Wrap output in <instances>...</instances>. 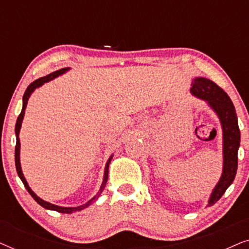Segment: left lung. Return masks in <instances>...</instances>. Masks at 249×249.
Segmentation results:
<instances>
[{"label":"left lung","instance_id":"1","mask_svg":"<svg viewBox=\"0 0 249 249\" xmlns=\"http://www.w3.org/2000/svg\"><path fill=\"white\" fill-rule=\"evenodd\" d=\"M190 93L205 101L220 119L223 135V169L219 182L211 194L207 206L219 200L231 183L238 168V149L240 146V130L237 113L230 97L212 80L197 77L192 83Z\"/></svg>","mask_w":249,"mask_h":249}]
</instances>
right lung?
<instances>
[{
	"label": "right lung",
	"instance_id": "1",
	"mask_svg": "<svg viewBox=\"0 0 249 249\" xmlns=\"http://www.w3.org/2000/svg\"><path fill=\"white\" fill-rule=\"evenodd\" d=\"M69 70V68H63V69H60L55 71V72H52L50 74H47L45 77H42L39 78V79H37L34 81L29 85L28 87H27V89L25 91V94H23V97H22V110H21V113L19 114L18 119H17V124H16V137H17V144H16V153H15V160H16V169H17V172H18V176L19 178L21 179V181L23 182V185H25L26 189L28 190V193L32 195V197L34 199L36 200L37 203L39 204L40 206H43L44 209L46 210H52V211H56V212H60V213H67V214H71L73 212H77V211H81L84 209H86L90 205V204H93L95 200H96L100 195L103 192L104 188H105V185H107V177H108V165H110V162L112 160V156H110V159H108V161L107 163V165H105V170H104V177H103V182H102V186L100 190H98V193L95 195L93 198L88 200L86 204H84V205H80V206H77V207H62V206H57V205H54V204H51L49 202H45V200H43L42 198H39L38 196L36 195L35 193L33 192L32 188L28 186V183L26 181V178L23 177V173H22V170H21V165H20V139H19V132H20V129H21V124H22V120H23V117H25V110L27 107V103H28V100L30 97V95L33 94V91L36 89V88H38L44 85L47 81L54 79V78L61 76V74L66 73L67 71Z\"/></svg>",
	"mask_w": 249,
	"mask_h": 249
}]
</instances>
